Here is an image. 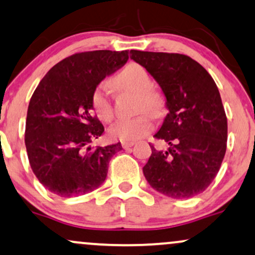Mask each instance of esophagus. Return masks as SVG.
Segmentation results:
<instances>
[{
    "mask_svg": "<svg viewBox=\"0 0 255 255\" xmlns=\"http://www.w3.org/2000/svg\"><path fill=\"white\" fill-rule=\"evenodd\" d=\"M134 141H124V142H122V147H124L125 149H128V148H130V147H133L134 146Z\"/></svg>",
    "mask_w": 255,
    "mask_h": 255,
    "instance_id": "esophagus-1",
    "label": "esophagus"
}]
</instances>
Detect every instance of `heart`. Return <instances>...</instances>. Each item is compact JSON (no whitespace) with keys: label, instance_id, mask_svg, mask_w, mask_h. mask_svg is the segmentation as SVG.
Masks as SVG:
<instances>
[{"label":"heart","instance_id":"obj_1","mask_svg":"<svg viewBox=\"0 0 255 255\" xmlns=\"http://www.w3.org/2000/svg\"><path fill=\"white\" fill-rule=\"evenodd\" d=\"M112 85L119 91H130L137 95V109L152 116L161 112V100L152 90V78L149 73L137 64H129L112 79ZM91 104L95 114L101 121L109 122L114 118V108L110 100L109 83H102L95 89L91 96ZM153 122L148 115H140L135 119L119 120L109 128L110 139L120 141H134L148 134Z\"/></svg>","mask_w":255,"mask_h":255}]
</instances>
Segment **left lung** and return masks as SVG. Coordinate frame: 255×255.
<instances>
[{"label":"left lung","mask_w":255,"mask_h":255,"mask_svg":"<svg viewBox=\"0 0 255 255\" xmlns=\"http://www.w3.org/2000/svg\"><path fill=\"white\" fill-rule=\"evenodd\" d=\"M130 58L155 79L166 98L160 129L166 149H155L143 176L155 191L184 199L203 192L219 172L227 148V116L215 82L188 56L130 51Z\"/></svg>","instance_id":"obj_1"}]
</instances>
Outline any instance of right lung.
I'll return each mask as SVG.
<instances>
[{
    "label": "right lung",
    "mask_w": 255,
    "mask_h": 255,
    "mask_svg": "<svg viewBox=\"0 0 255 255\" xmlns=\"http://www.w3.org/2000/svg\"><path fill=\"white\" fill-rule=\"evenodd\" d=\"M128 51L76 53L56 64L39 83L26 119L28 160L39 182L52 194L76 197L102 185L121 143H90L104 127L94 116L91 96L97 85L124 66Z\"/></svg>",
    "instance_id": "right-lung-1"
}]
</instances>
